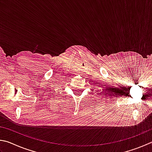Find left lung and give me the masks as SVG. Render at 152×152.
I'll return each instance as SVG.
<instances>
[{
  "mask_svg": "<svg viewBox=\"0 0 152 152\" xmlns=\"http://www.w3.org/2000/svg\"><path fill=\"white\" fill-rule=\"evenodd\" d=\"M107 93H109V92H107ZM102 94V92L100 93V94ZM104 96H107V93H104V92H103V94H102V96H104ZM105 97H106V96H105Z\"/></svg>",
  "mask_w": 152,
  "mask_h": 152,
  "instance_id": "obj_1",
  "label": "left lung"
}]
</instances>
